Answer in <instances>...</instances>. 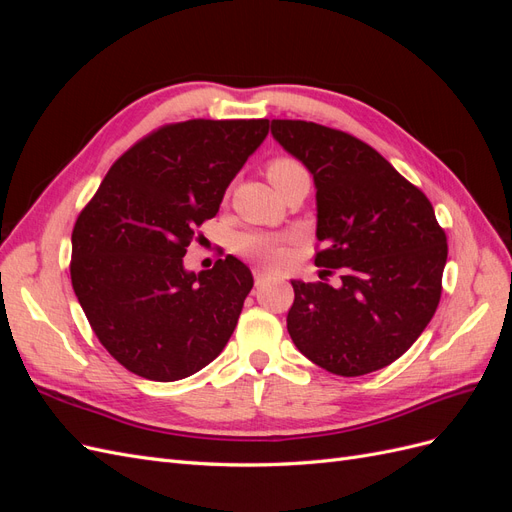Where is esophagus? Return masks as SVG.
I'll list each match as a JSON object with an SVG mask.
<instances>
[{
    "mask_svg": "<svg viewBox=\"0 0 512 512\" xmlns=\"http://www.w3.org/2000/svg\"><path fill=\"white\" fill-rule=\"evenodd\" d=\"M267 277H269V273H267V271H262V269H256V271H254V280H256V286L265 284Z\"/></svg>",
    "mask_w": 512,
    "mask_h": 512,
    "instance_id": "esophagus-1",
    "label": "esophagus"
}]
</instances>
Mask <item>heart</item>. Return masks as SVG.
Masks as SVG:
<instances>
[{
	"instance_id": "b5f03b06",
	"label": "heart",
	"mask_w": 512,
	"mask_h": 512,
	"mask_svg": "<svg viewBox=\"0 0 512 512\" xmlns=\"http://www.w3.org/2000/svg\"><path fill=\"white\" fill-rule=\"evenodd\" d=\"M294 170H301V164H297L290 158H277L267 166V175L271 181H275L288 173H294ZM280 245H282V237L267 235V232H247V235H243L239 241L243 254L254 256L265 262L277 258V254H280Z\"/></svg>"
}]
</instances>
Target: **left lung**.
Returning a JSON list of instances; mask_svg holds the SVG:
<instances>
[{"mask_svg": "<svg viewBox=\"0 0 512 512\" xmlns=\"http://www.w3.org/2000/svg\"><path fill=\"white\" fill-rule=\"evenodd\" d=\"M271 134L314 177L324 245L316 265L342 271L337 286L292 280L286 322L294 346L346 378L391 365L440 303L448 247L431 203L346 132L273 119Z\"/></svg>", "mask_w": 512, "mask_h": 512, "instance_id": "obj_1", "label": "left lung"}]
</instances>
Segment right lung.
<instances>
[{"mask_svg":"<svg viewBox=\"0 0 512 512\" xmlns=\"http://www.w3.org/2000/svg\"><path fill=\"white\" fill-rule=\"evenodd\" d=\"M269 119L170 123L108 170L72 230V288L100 344L132 374L175 382L218 356L252 271L235 256L188 271L183 256L215 218Z\"/></svg>","mask_w":512,"mask_h":512,"instance_id":"right-lung-1","label":"right lung"}]
</instances>
